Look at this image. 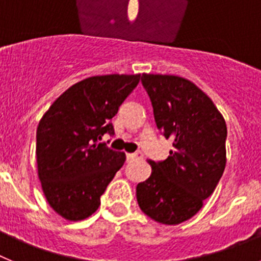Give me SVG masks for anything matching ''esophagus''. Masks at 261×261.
I'll use <instances>...</instances> for the list:
<instances>
[{
  "label": "esophagus",
  "instance_id": "34e87169",
  "mask_svg": "<svg viewBox=\"0 0 261 261\" xmlns=\"http://www.w3.org/2000/svg\"><path fill=\"white\" fill-rule=\"evenodd\" d=\"M142 156L144 155H142L141 151H137V153H129L126 154V161L130 162V161H136V159H141Z\"/></svg>",
  "mask_w": 261,
  "mask_h": 261
}]
</instances>
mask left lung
<instances>
[{"mask_svg": "<svg viewBox=\"0 0 261 261\" xmlns=\"http://www.w3.org/2000/svg\"><path fill=\"white\" fill-rule=\"evenodd\" d=\"M141 82L156 128L174 149L165 161H149L151 175L137 184V202L151 220L177 225L195 216L216 190L226 166L227 128L212 99L191 81L142 74Z\"/></svg>", "mask_w": 261, "mask_h": 261, "instance_id": "left-lung-1", "label": "left lung"}]
</instances>
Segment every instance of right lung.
Wrapping results in <instances>:
<instances>
[{"instance_id":"obj_1","label":"right lung","mask_w":261,"mask_h":261,"mask_svg":"<svg viewBox=\"0 0 261 261\" xmlns=\"http://www.w3.org/2000/svg\"><path fill=\"white\" fill-rule=\"evenodd\" d=\"M140 77L86 78L62 93L41 117L36 130L39 179L50 208L65 220L91 216L125 162V154L99 140L115 133L111 120Z\"/></svg>"}]
</instances>
